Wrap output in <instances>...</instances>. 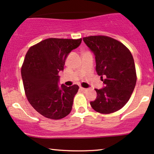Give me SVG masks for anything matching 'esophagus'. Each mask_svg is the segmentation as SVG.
<instances>
[{"instance_id": "esophagus-1", "label": "esophagus", "mask_w": 154, "mask_h": 154, "mask_svg": "<svg viewBox=\"0 0 154 154\" xmlns=\"http://www.w3.org/2000/svg\"><path fill=\"white\" fill-rule=\"evenodd\" d=\"M80 90H81V91H82V92H85V91H87V89H86V88H80Z\"/></svg>"}]
</instances>
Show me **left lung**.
I'll use <instances>...</instances> for the list:
<instances>
[{"mask_svg":"<svg viewBox=\"0 0 154 154\" xmlns=\"http://www.w3.org/2000/svg\"><path fill=\"white\" fill-rule=\"evenodd\" d=\"M83 40L95 56V70L105 85L95 89L97 98L91 102V107L101 114L115 112L128 103L135 87L137 75L131 52L121 42L104 35L85 37Z\"/></svg>","mask_w":154,"mask_h":154,"instance_id":"8db88e82","label":"left lung"}]
</instances>
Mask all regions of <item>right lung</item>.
<instances>
[{
    "mask_svg": "<svg viewBox=\"0 0 154 154\" xmlns=\"http://www.w3.org/2000/svg\"><path fill=\"white\" fill-rule=\"evenodd\" d=\"M81 42L82 38H48L26 52L21 69L24 92L32 106L45 117L60 119L71 112L79 86H59V73Z\"/></svg>",
    "mask_w": 154,
    "mask_h": 154,
    "instance_id": "right-lung-1",
    "label": "right lung"
}]
</instances>
